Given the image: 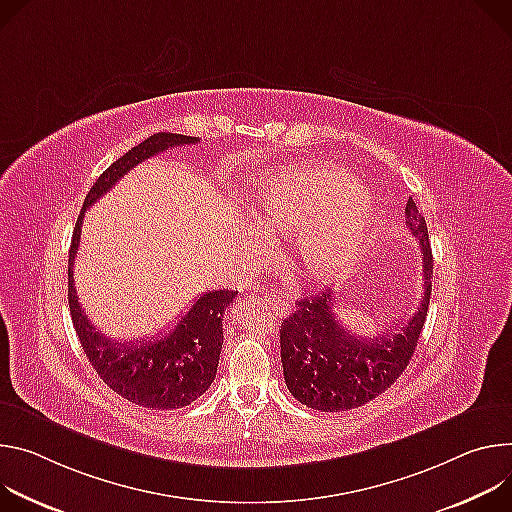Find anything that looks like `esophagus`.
<instances>
[{
  "label": "esophagus",
  "instance_id": "1",
  "mask_svg": "<svg viewBox=\"0 0 512 512\" xmlns=\"http://www.w3.org/2000/svg\"><path fill=\"white\" fill-rule=\"evenodd\" d=\"M276 315H285V313H289L291 311V307L289 305H285V303H282V301H276V299H268V297H264L262 299Z\"/></svg>",
  "mask_w": 512,
  "mask_h": 512
}]
</instances>
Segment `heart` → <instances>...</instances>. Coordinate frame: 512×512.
Here are the masks:
<instances>
[{
    "label": "heart",
    "mask_w": 512,
    "mask_h": 512,
    "mask_svg": "<svg viewBox=\"0 0 512 512\" xmlns=\"http://www.w3.org/2000/svg\"><path fill=\"white\" fill-rule=\"evenodd\" d=\"M254 217L270 234H299L301 270L317 282L342 276L364 250L376 221V197L333 166L285 170L266 181Z\"/></svg>",
    "instance_id": "b5f03b06"
}]
</instances>
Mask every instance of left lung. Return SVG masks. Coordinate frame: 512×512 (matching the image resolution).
Returning a JSON list of instances; mask_svg holds the SVG:
<instances>
[{
  "mask_svg": "<svg viewBox=\"0 0 512 512\" xmlns=\"http://www.w3.org/2000/svg\"><path fill=\"white\" fill-rule=\"evenodd\" d=\"M407 227L423 254V295L403 327L394 323L376 337H356L335 319V291H319L297 301V311L280 325V362L287 388L301 405L321 413L358 409L399 378L427 319L433 254L425 217L413 199L405 207Z\"/></svg>",
  "mask_w": 512,
  "mask_h": 512,
  "instance_id": "left-lung-1",
  "label": "left lung"
}]
</instances>
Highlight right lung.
Listing matches in <instances>:
<instances>
[{"instance_id":"add662e5","label":"right lung","mask_w":512,"mask_h":512,"mask_svg":"<svg viewBox=\"0 0 512 512\" xmlns=\"http://www.w3.org/2000/svg\"><path fill=\"white\" fill-rule=\"evenodd\" d=\"M199 138L160 132L118 158L95 181L83 201L69 252V307L73 327L101 380L130 403L154 411H173L191 405L211 386L223 344V313L238 291H209L195 299L173 331L158 339L113 342L85 315L73 285V262L81 242L85 211L142 160L175 146L197 144Z\"/></svg>"}]
</instances>
